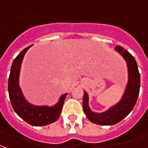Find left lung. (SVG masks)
Listing matches in <instances>:
<instances>
[{
	"label": "left lung",
	"mask_w": 148,
	"mask_h": 148,
	"mask_svg": "<svg viewBox=\"0 0 148 148\" xmlns=\"http://www.w3.org/2000/svg\"><path fill=\"white\" fill-rule=\"evenodd\" d=\"M115 50L122 56L126 61L129 74V82L124 95L120 101L110 109L103 113H96L92 111L88 107V96L86 92L83 96V109L88 119L95 124L102 125H113L125 119L132 111L137 101L140 87V76L137 63L132 55L121 46H116Z\"/></svg>",
	"instance_id": "obj_1"
}]
</instances>
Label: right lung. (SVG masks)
<instances>
[{"label":"right lung","instance_id":"right-lung-1","mask_svg":"<svg viewBox=\"0 0 148 148\" xmlns=\"http://www.w3.org/2000/svg\"><path fill=\"white\" fill-rule=\"evenodd\" d=\"M31 46L24 49L13 61L8 77V94L13 109L21 119L33 126H44L59 119L67 94H63L57 103L52 107L34 106L25 99L18 85V77L24 56Z\"/></svg>","mask_w":148,"mask_h":148}]
</instances>
